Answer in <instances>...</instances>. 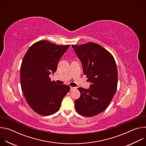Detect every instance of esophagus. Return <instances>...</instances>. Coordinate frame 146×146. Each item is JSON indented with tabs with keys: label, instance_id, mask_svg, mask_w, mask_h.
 Segmentation results:
<instances>
[{
	"label": "esophagus",
	"instance_id": "1",
	"mask_svg": "<svg viewBox=\"0 0 146 146\" xmlns=\"http://www.w3.org/2000/svg\"><path fill=\"white\" fill-rule=\"evenodd\" d=\"M76 89V87H70V91H73L74 90Z\"/></svg>",
	"mask_w": 146,
	"mask_h": 146
}]
</instances>
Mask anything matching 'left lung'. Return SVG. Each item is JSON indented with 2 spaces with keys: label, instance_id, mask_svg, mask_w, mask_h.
<instances>
[{
  "label": "left lung",
  "instance_id": "1",
  "mask_svg": "<svg viewBox=\"0 0 146 146\" xmlns=\"http://www.w3.org/2000/svg\"><path fill=\"white\" fill-rule=\"evenodd\" d=\"M72 47L91 82L88 89L78 88L81 95L74 101L75 109L80 115L92 117L105 111L115 94L118 80L115 61L108 50L96 43Z\"/></svg>",
  "mask_w": 146,
  "mask_h": 146
}]
</instances>
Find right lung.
<instances>
[{"label":"right lung","mask_w":146,"mask_h":146,"mask_svg":"<svg viewBox=\"0 0 146 146\" xmlns=\"http://www.w3.org/2000/svg\"><path fill=\"white\" fill-rule=\"evenodd\" d=\"M69 47V45L39 41L24 57L20 69L22 91L29 106L40 115H49L58 111L70 91L69 86L56 84L49 77L56 72L60 58Z\"/></svg>","instance_id":"right-lung-1"}]
</instances>
